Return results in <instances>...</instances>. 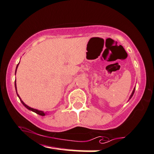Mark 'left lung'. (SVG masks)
Returning a JSON list of instances; mask_svg holds the SVG:
<instances>
[{
	"instance_id": "obj_1",
	"label": "left lung",
	"mask_w": 154,
	"mask_h": 154,
	"mask_svg": "<svg viewBox=\"0 0 154 154\" xmlns=\"http://www.w3.org/2000/svg\"><path fill=\"white\" fill-rule=\"evenodd\" d=\"M135 88H134V89H133V92H132V94H131V96H130V97H129V100L131 98V97H132V96H133V94H134V92H135Z\"/></svg>"
}]
</instances>
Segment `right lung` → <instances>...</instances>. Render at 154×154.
I'll return each mask as SVG.
<instances>
[{"instance_id": "obj_1", "label": "right lung", "mask_w": 154, "mask_h": 154, "mask_svg": "<svg viewBox=\"0 0 154 154\" xmlns=\"http://www.w3.org/2000/svg\"><path fill=\"white\" fill-rule=\"evenodd\" d=\"M19 64L17 65V67H16V70H15V74H16V72H17V67H18V65H19ZM15 89H16V92H17V96L19 97V100H20V101L21 102V103L22 104H23V105L25 106V107L26 108H27V109H28V110H32V112H35L36 114H39V115H40V116H45L46 115V113H44L43 111H41V110H37V109H34V108H31V107H29V106H28L27 105H26V104H25V103L22 101L21 100V97H19V94H17V86H16V79H15Z\"/></svg>"}]
</instances>
